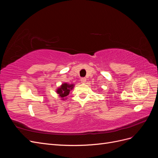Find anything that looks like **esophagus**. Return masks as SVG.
<instances>
[{
    "label": "esophagus",
    "mask_w": 158,
    "mask_h": 158,
    "mask_svg": "<svg viewBox=\"0 0 158 158\" xmlns=\"http://www.w3.org/2000/svg\"><path fill=\"white\" fill-rule=\"evenodd\" d=\"M80 81H81V82H82V84H84L85 82H86V79H85V78H82L80 79Z\"/></svg>",
    "instance_id": "esophagus-1"
}]
</instances>
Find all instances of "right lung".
Masks as SVG:
<instances>
[{"label": "right lung", "instance_id": "obj_1", "mask_svg": "<svg viewBox=\"0 0 158 158\" xmlns=\"http://www.w3.org/2000/svg\"><path fill=\"white\" fill-rule=\"evenodd\" d=\"M74 84H69L67 83H64L62 84L58 89H56V93L59 94L61 99H66L65 98L69 94L70 90L73 89Z\"/></svg>", "mask_w": 158, "mask_h": 158}]
</instances>
